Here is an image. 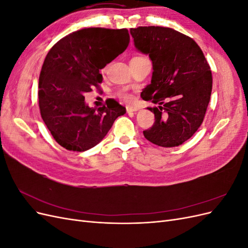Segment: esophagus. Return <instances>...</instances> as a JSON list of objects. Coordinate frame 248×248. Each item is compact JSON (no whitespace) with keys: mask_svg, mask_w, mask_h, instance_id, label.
I'll return each mask as SVG.
<instances>
[{"mask_svg":"<svg viewBox=\"0 0 248 248\" xmlns=\"http://www.w3.org/2000/svg\"><path fill=\"white\" fill-rule=\"evenodd\" d=\"M126 110L128 114H131V112H136L139 110V108L136 106H127L126 107Z\"/></svg>","mask_w":248,"mask_h":248,"instance_id":"esophagus-1","label":"esophagus"}]
</instances>
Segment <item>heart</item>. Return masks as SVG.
Segmentation results:
<instances>
[{"instance_id":"b5f03b06","label":"heart","mask_w":248,"mask_h":248,"mask_svg":"<svg viewBox=\"0 0 248 248\" xmlns=\"http://www.w3.org/2000/svg\"><path fill=\"white\" fill-rule=\"evenodd\" d=\"M123 96H124V98H126V99H129L130 98V96L127 95V94H123Z\"/></svg>"}]
</instances>
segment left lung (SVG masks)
Wrapping results in <instances>:
<instances>
[{"label": "left lung", "mask_w": 248, "mask_h": 248, "mask_svg": "<svg viewBox=\"0 0 248 248\" xmlns=\"http://www.w3.org/2000/svg\"><path fill=\"white\" fill-rule=\"evenodd\" d=\"M134 46L152 61L151 84L140 97L156 106L155 122L144 137L160 147L190 139L204 120L212 91V73L197 42L170 28L130 29Z\"/></svg>", "instance_id": "left-lung-1"}]
</instances>
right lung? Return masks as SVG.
Masks as SVG:
<instances>
[{
    "instance_id": "add662e5",
    "label": "right lung",
    "mask_w": 248,
    "mask_h": 248,
    "mask_svg": "<svg viewBox=\"0 0 248 248\" xmlns=\"http://www.w3.org/2000/svg\"><path fill=\"white\" fill-rule=\"evenodd\" d=\"M126 29L88 28L67 35L50 48L39 76V108L59 145L84 152L104 139L126 108L111 100L89 108L84 94L102 81L99 70L127 48Z\"/></svg>"
}]
</instances>
